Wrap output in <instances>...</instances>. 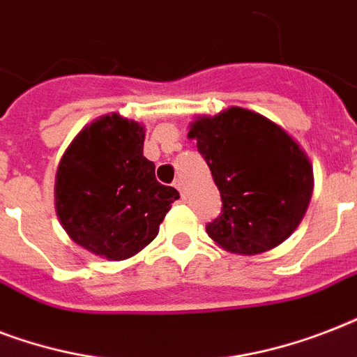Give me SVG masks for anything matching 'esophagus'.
Listing matches in <instances>:
<instances>
[{"label": "esophagus", "mask_w": 357, "mask_h": 357, "mask_svg": "<svg viewBox=\"0 0 357 357\" xmlns=\"http://www.w3.org/2000/svg\"><path fill=\"white\" fill-rule=\"evenodd\" d=\"M174 187L179 190V195H181V198H185V183H183V179H176L174 181Z\"/></svg>", "instance_id": "34e87169"}]
</instances>
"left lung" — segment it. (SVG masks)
<instances>
[{"label": "left lung", "mask_w": 357, "mask_h": 357, "mask_svg": "<svg viewBox=\"0 0 357 357\" xmlns=\"http://www.w3.org/2000/svg\"><path fill=\"white\" fill-rule=\"evenodd\" d=\"M189 137L220 190L222 211L206 226L220 248L261 254L298 228L313 195V167L285 129L259 113L229 107L196 119Z\"/></svg>", "instance_id": "1"}]
</instances>
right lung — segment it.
Returning a JSON list of instances; mask_svg holds the SVG:
<instances>
[{
  "mask_svg": "<svg viewBox=\"0 0 357 357\" xmlns=\"http://www.w3.org/2000/svg\"><path fill=\"white\" fill-rule=\"evenodd\" d=\"M144 128L105 114L81 129L55 178V209L70 238L111 261L128 259L159 234L179 198L142 155Z\"/></svg>",
  "mask_w": 357,
  "mask_h": 357,
  "instance_id": "obj_1",
  "label": "right lung"
}]
</instances>
